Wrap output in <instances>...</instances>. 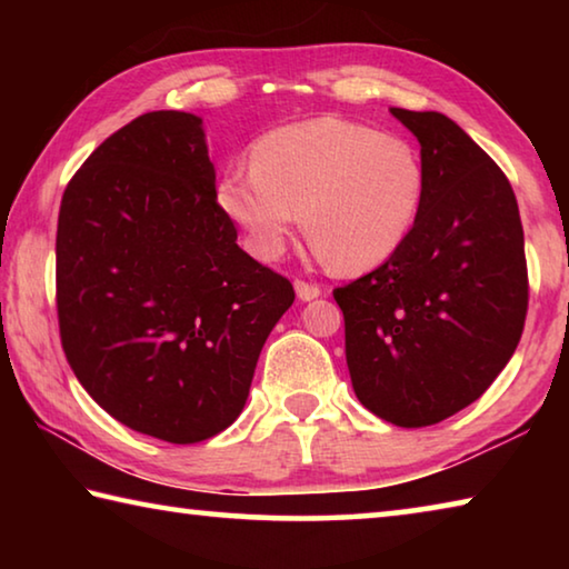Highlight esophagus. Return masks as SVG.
Returning a JSON list of instances; mask_svg holds the SVG:
<instances>
[{
  "label": "esophagus",
  "mask_w": 569,
  "mask_h": 569,
  "mask_svg": "<svg viewBox=\"0 0 569 569\" xmlns=\"http://www.w3.org/2000/svg\"><path fill=\"white\" fill-rule=\"evenodd\" d=\"M296 293H298V298H301V301H313V298L321 296V286L296 278Z\"/></svg>",
  "instance_id": "34e87169"
}]
</instances>
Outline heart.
I'll use <instances>...</instances> for the list:
<instances>
[{
  "instance_id": "heart-1",
  "label": "heart",
  "mask_w": 569,
  "mask_h": 569,
  "mask_svg": "<svg viewBox=\"0 0 569 569\" xmlns=\"http://www.w3.org/2000/svg\"><path fill=\"white\" fill-rule=\"evenodd\" d=\"M427 168L411 140L366 122L323 118L281 124L216 186V203L261 261H276L301 226L341 273L381 266L417 226Z\"/></svg>"
}]
</instances>
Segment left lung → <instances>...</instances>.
<instances>
[{"label":"left lung","instance_id":"8db88e82","mask_svg":"<svg viewBox=\"0 0 569 569\" xmlns=\"http://www.w3.org/2000/svg\"><path fill=\"white\" fill-rule=\"evenodd\" d=\"M391 114L421 142V213L389 261L333 298L356 397L419 429L492 387L522 339L529 281L517 198L497 162L447 114Z\"/></svg>","mask_w":569,"mask_h":569}]
</instances>
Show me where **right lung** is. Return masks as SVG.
<instances>
[{"label":"right lung","instance_id":"1","mask_svg":"<svg viewBox=\"0 0 569 569\" xmlns=\"http://www.w3.org/2000/svg\"><path fill=\"white\" fill-rule=\"evenodd\" d=\"M216 203L203 120L158 110L112 132L67 182L57 321L77 381L140 435L196 445L243 411L293 303Z\"/></svg>","mask_w":569,"mask_h":569}]
</instances>
